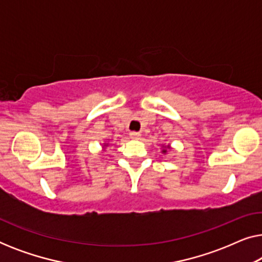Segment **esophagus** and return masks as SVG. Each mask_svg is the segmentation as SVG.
I'll use <instances>...</instances> for the list:
<instances>
[{"instance_id":"1","label":"esophagus","mask_w":262,"mask_h":262,"mask_svg":"<svg viewBox=\"0 0 262 262\" xmlns=\"http://www.w3.org/2000/svg\"><path fill=\"white\" fill-rule=\"evenodd\" d=\"M130 137L132 139H138L139 137H141V135H139L138 132H130Z\"/></svg>"}]
</instances>
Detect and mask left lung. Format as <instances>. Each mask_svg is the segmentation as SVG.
<instances>
[{
  "label": "left lung",
  "mask_w": 262,
  "mask_h": 262,
  "mask_svg": "<svg viewBox=\"0 0 262 262\" xmlns=\"http://www.w3.org/2000/svg\"><path fill=\"white\" fill-rule=\"evenodd\" d=\"M167 151V150L166 149H163V152H166Z\"/></svg>",
  "instance_id": "left-lung-1"
}]
</instances>
